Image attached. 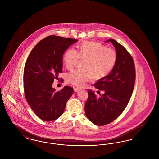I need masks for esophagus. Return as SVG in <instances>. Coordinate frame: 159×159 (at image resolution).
Listing matches in <instances>:
<instances>
[{
	"label": "esophagus",
	"mask_w": 159,
	"mask_h": 159,
	"mask_svg": "<svg viewBox=\"0 0 159 159\" xmlns=\"http://www.w3.org/2000/svg\"><path fill=\"white\" fill-rule=\"evenodd\" d=\"M80 89L79 88H74V91L75 92H78L79 91H80Z\"/></svg>",
	"instance_id": "obj_1"
}]
</instances>
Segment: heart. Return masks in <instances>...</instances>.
<instances>
[{
    "instance_id": "1",
    "label": "heart",
    "mask_w": 159,
    "mask_h": 159,
    "mask_svg": "<svg viewBox=\"0 0 159 159\" xmlns=\"http://www.w3.org/2000/svg\"><path fill=\"white\" fill-rule=\"evenodd\" d=\"M84 60L83 69H76L66 76L68 83L84 86L93 78L100 79L108 75L115 67L117 54L115 49L95 42H84L78 51L70 48L64 55V62L68 70L74 68L79 59Z\"/></svg>"
}]
</instances>
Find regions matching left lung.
I'll list each match as a JSON object with an SVG mask.
<instances>
[{
	"label": "left lung",
	"mask_w": 159,
	"mask_h": 159,
	"mask_svg": "<svg viewBox=\"0 0 159 159\" xmlns=\"http://www.w3.org/2000/svg\"><path fill=\"white\" fill-rule=\"evenodd\" d=\"M110 42L117 54V62L110 73L100 79L94 86L103 91L99 97L88 90L84 106L86 117L94 125L103 126L116 119L128 105L135 86V69L133 59L128 51L113 39Z\"/></svg>",
	"instance_id": "left-lung-1"
}]
</instances>
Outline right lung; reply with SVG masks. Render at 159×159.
I'll list each match as a JSON object with an SVG mask.
<instances>
[{
    "label": "right lung",
    "instance_id": "right-lung-1",
    "mask_svg": "<svg viewBox=\"0 0 159 159\" xmlns=\"http://www.w3.org/2000/svg\"><path fill=\"white\" fill-rule=\"evenodd\" d=\"M77 40L49 36L40 40L31 51L24 67L25 97L40 119L53 121L63 114L73 88L64 86L55 92L54 79L62 71V56Z\"/></svg>",
    "mask_w": 159,
    "mask_h": 159
}]
</instances>
